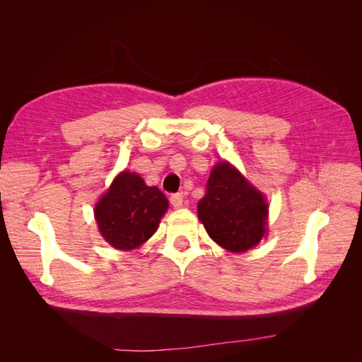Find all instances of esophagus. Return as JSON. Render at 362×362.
Instances as JSON below:
<instances>
[{"label": "esophagus", "mask_w": 362, "mask_h": 362, "mask_svg": "<svg viewBox=\"0 0 362 362\" xmlns=\"http://www.w3.org/2000/svg\"><path fill=\"white\" fill-rule=\"evenodd\" d=\"M182 202H184V196L181 193H175L170 196V204L173 208L182 206Z\"/></svg>", "instance_id": "esophagus-1"}]
</instances>
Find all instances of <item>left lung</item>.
Masks as SVG:
<instances>
[{
    "mask_svg": "<svg viewBox=\"0 0 362 362\" xmlns=\"http://www.w3.org/2000/svg\"><path fill=\"white\" fill-rule=\"evenodd\" d=\"M199 221L217 245L246 252L266 233L267 204L262 194L225 161L211 170L198 204Z\"/></svg>",
    "mask_w": 362,
    "mask_h": 362,
    "instance_id": "1",
    "label": "left lung"
}]
</instances>
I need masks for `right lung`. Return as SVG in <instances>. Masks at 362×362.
Segmentation results:
<instances>
[{
  "label": "right lung",
  "mask_w": 362,
  "mask_h": 362,
  "mask_svg": "<svg viewBox=\"0 0 362 362\" xmlns=\"http://www.w3.org/2000/svg\"><path fill=\"white\" fill-rule=\"evenodd\" d=\"M168 206L169 201L157 187H149L137 173L122 172L96 204L95 217L105 242L129 250L157 231Z\"/></svg>",
  "instance_id": "obj_1"
}]
</instances>
